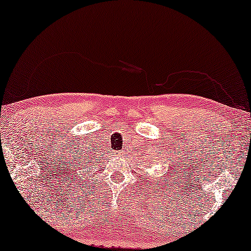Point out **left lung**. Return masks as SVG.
<instances>
[{
	"instance_id": "8db88e82",
	"label": "left lung",
	"mask_w": 251,
	"mask_h": 251,
	"mask_svg": "<svg viewBox=\"0 0 251 251\" xmlns=\"http://www.w3.org/2000/svg\"><path fill=\"white\" fill-rule=\"evenodd\" d=\"M175 168H176V166H175ZM168 169H169V174H171V171H170V168H168ZM174 171H175V169H174ZM174 171H173V173H174ZM170 176H171V175H170Z\"/></svg>"
}]
</instances>
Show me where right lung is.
<instances>
[{"label":"right lung","instance_id":"obj_1","mask_svg":"<svg viewBox=\"0 0 251 251\" xmlns=\"http://www.w3.org/2000/svg\"><path fill=\"white\" fill-rule=\"evenodd\" d=\"M89 161L90 160H88V157H81V156H78V163H76V166H83V164H87V163H89Z\"/></svg>","mask_w":251,"mask_h":251}]
</instances>
